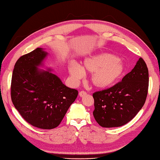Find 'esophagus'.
Instances as JSON below:
<instances>
[{
    "mask_svg": "<svg viewBox=\"0 0 160 160\" xmlns=\"http://www.w3.org/2000/svg\"><path fill=\"white\" fill-rule=\"evenodd\" d=\"M86 94H87V93H86L85 92H84V91H81V92H79V96L80 97H84L85 96H86Z\"/></svg>",
    "mask_w": 160,
    "mask_h": 160,
    "instance_id": "esophagus-1",
    "label": "esophagus"
}]
</instances>
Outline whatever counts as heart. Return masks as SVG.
<instances>
[{
    "instance_id": "1",
    "label": "heart",
    "mask_w": 160,
    "mask_h": 160,
    "mask_svg": "<svg viewBox=\"0 0 160 160\" xmlns=\"http://www.w3.org/2000/svg\"><path fill=\"white\" fill-rule=\"evenodd\" d=\"M125 66L114 54L101 52L90 56L83 60V68L79 64H72L68 71L72 79L78 82L85 75V72L92 73L91 83L95 88L104 90L114 86L123 75Z\"/></svg>"
}]
</instances>
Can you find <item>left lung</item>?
<instances>
[{"label": "left lung", "mask_w": 160, "mask_h": 160, "mask_svg": "<svg viewBox=\"0 0 160 160\" xmlns=\"http://www.w3.org/2000/svg\"><path fill=\"white\" fill-rule=\"evenodd\" d=\"M149 72L142 58L121 82L93 94V114L102 127H121L135 117L143 106L148 96Z\"/></svg>", "instance_id": "8db88e82"}]
</instances>
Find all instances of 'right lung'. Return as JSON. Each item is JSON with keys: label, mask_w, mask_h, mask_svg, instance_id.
Listing matches in <instances>:
<instances>
[{"label": "right lung", "mask_w": 160, "mask_h": 160, "mask_svg": "<svg viewBox=\"0 0 160 160\" xmlns=\"http://www.w3.org/2000/svg\"><path fill=\"white\" fill-rule=\"evenodd\" d=\"M48 54L38 48L21 57L15 64L11 87L15 108L28 123L42 129L57 127L78 95V91L62 83L52 68H39Z\"/></svg>", "instance_id": "add662e5"}]
</instances>
